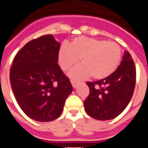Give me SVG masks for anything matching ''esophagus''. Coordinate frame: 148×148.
<instances>
[{
	"instance_id": "1",
	"label": "esophagus",
	"mask_w": 148,
	"mask_h": 148,
	"mask_svg": "<svg viewBox=\"0 0 148 148\" xmlns=\"http://www.w3.org/2000/svg\"><path fill=\"white\" fill-rule=\"evenodd\" d=\"M71 84H72V86H73V88H75L78 85L79 82H77V81H74V80H71Z\"/></svg>"
}]
</instances>
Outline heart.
<instances>
[{"mask_svg":"<svg viewBox=\"0 0 148 148\" xmlns=\"http://www.w3.org/2000/svg\"><path fill=\"white\" fill-rule=\"evenodd\" d=\"M81 59L82 64L71 71L70 76L81 80L91 75L103 79L117 69L121 58V49L117 44L87 37H79L68 45H63L58 54L59 64L67 71Z\"/></svg>","mask_w":148,"mask_h":148,"instance_id":"heart-1","label":"heart"}]
</instances>
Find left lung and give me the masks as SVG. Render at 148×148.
I'll use <instances>...</instances> for the list:
<instances>
[{
  "instance_id": "8db88e82",
  "label": "left lung",
  "mask_w": 148,
  "mask_h": 148,
  "mask_svg": "<svg viewBox=\"0 0 148 148\" xmlns=\"http://www.w3.org/2000/svg\"><path fill=\"white\" fill-rule=\"evenodd\" d=\"M135 82L134 62L130 53L125 51L121 64L114 73L105 78L86 83L90 89L84 102L86 112L100 121L117 117L131 101Z\"/></svg>"
}]
</instances>
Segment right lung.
<instances>
[{
  "mask_svg": "<svg viewBox=\"0 0 148 148\" xmlns=\"http://www.w3.org/2000/svg\"><path fill=\"white\" fill-rule=\"evenodd\" d=\"M60 46L51 34L34 39L17 52L10 67V84L16 101L37 121L58 118L73 90L58 64Z\"/></svg>",
  "mask_w": 148,
  "mask_h": 148,
  "instance_id": "1",
  "label": "right lung"
}]
</instances>
